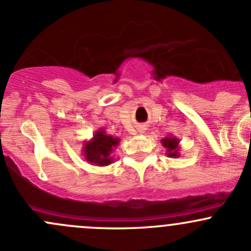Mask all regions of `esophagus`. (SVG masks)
<instances>
[{
    "instance_id": "34e87169",
    "label": "esophagus",
    "mask_w": 251,
    "mask_h": 251,
    "mask_svg": "<svg viewBox=\"0 0 251 251\" xmlns=\"http://www.w3.org/2000/svg\"><path fill=\"white\" fill-rule=\"evenodd\" d=\"M138 131H139V133H144V131H145V128H144V126H139V128H138Z\"/></svg>"
}]
</instances>
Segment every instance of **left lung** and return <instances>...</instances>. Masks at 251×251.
<instances>
[{
	"instance_id": "1",
	"label": "left lung",
	"mask_w": 251,
	"mask_h": 251,
	"mask_svg": "<svg viewBox=\"0 0 251 251\" xmlns=\"http://www.w3.org/2000/svg\"><path fill=\"white\" fill-rule=\"evenodd\" d=\"M162 145L165 150H167V156L170 158H177L180 157V139L175 138V136L169 135L165 136L164 139L161 140Z\"/></svg>"
}]
</instances>
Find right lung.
<instances>
[{"label":"right lung","instance_id":"add662e5","mask_svg":"<svg viewBox=\"0 0 251 251\" xmlns=\"http://www.w3.org/2000/svg\"><path fill=\"white\" fill-rule=\"evenodd\" d=\"M121 139L106 134L104 128L98 129L90 140L84 141L82 154L88 163L106 167L113 162L112 152L120 145Z\"/></svg>","mask_w":251,"mask_h":251}]
</instances>
